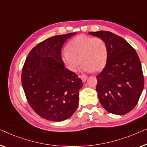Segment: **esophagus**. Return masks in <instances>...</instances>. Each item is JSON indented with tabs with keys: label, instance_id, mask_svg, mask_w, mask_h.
I'll return each mask as SVG.
<instances>
[{
	"label": "esophagus",
	"instance_id": "1",
	"mask_svg": "<svg viewBox=\"0 0 147 147\" xmlns=\"http://www.w3.org/2000/svg\"><path fill=\"white\" fill-rule=\"evenodd\" d=\"M80 78H81V80H82V82H85V81H86V79H87V76H84V75L80 76Z\"/></svg>",
	"mask_w": 147,
	"mask_h": 147
}]
</instances>
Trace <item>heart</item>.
Masks as SVG:
<instances>
[{
  "label": "heart",
  "mask_w": 147,
  "mask_h": 147,
  "mask_svg": "<svg viewBox=\"0 0 147 147\" xmlns=\"http://www.w3.org/2000/svg\"><path fill=\"white\" fill-rule=\"evenodd\" d=\"M108 51L104 40L99 38L79 35L67 46V51L62 53V60L72 72H76L82 63L83 71H99L106 63Z\"/></svg>",
  "instance_id": "obj_1"
}]
</instances>
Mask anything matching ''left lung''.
<instances>
[{"label":"left lung","instance_id":"1","mask_svg":"<svg viewBox=\"0 0 147 147\" xmlns=\"http://www.w3.org/2000/svg\"><path fill=\"white\" fill-rule=\"evenodd\" d=\"M106 43V66L96 76V91L106 111L124 115L137 104L144 88L141 63L134 48L126 40L108 31L89 32Z\"/></svg>","mask_w":147,"mask_h":147}]
</instances>
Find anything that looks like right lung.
<instances>
[{"mask_svg": "<svg viewBox=\"0 0 147 147\" xmlns=\"http://www.w3.org/2000/svg\"><path fill=\"white\" fill-rule=\"evenodd\" d=\"M76 34L53 36L38 43L22 68V84L28 104L37 114L49 121L67 119L78 107L82 80L65 68L61 55L63 45Z\"/></svg>", "mask_w": 147, "mask_h": 147, "instance_id": "right-lung-1", "label": "right lung"}]
</instances>
